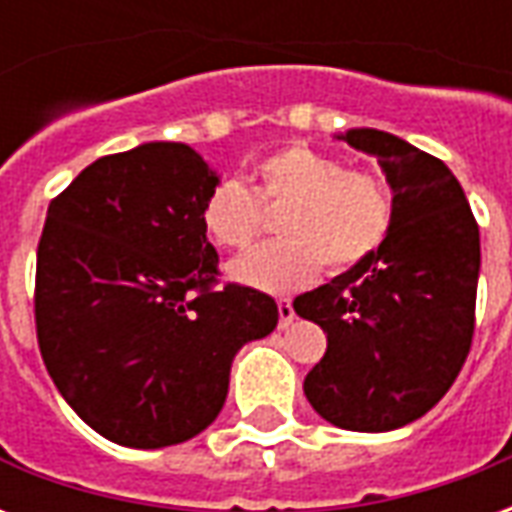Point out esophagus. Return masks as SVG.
<instances>
[{"label": "esophagus", "mask_w": 512, "mask_h": 512, "mask_svg": "<svg viewBox=\"0 0 512 512\" xmlns=\"http://www.w3.org/2000/svg\"><path fill=\"white\" fill-rule=\"evenodd\" d=\"M277 307H279V329H288L290 323H293V318H296L293 304H290V299H279Z\"/></svg>", "instance_id": "34e87169"}]
</instances>
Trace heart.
<instances>
[{"label":"heart","instance_id":"b5f03b06","mask_svg":"<svg viewBox=\"0 0 512 512\" xmlns=\"http://www.w3.org/2000/svg\"><path fill=\"white\" fill-rule=\"evenodd\" d=\"M282 206L277 230L285 238L230 263V277L252 288L288 293L321 274H334L376 255L395 219L384 183L310 145H285L255 167L246 191L235 180L216 183L202 202V227L213 244L244 252L263 230V208Z\"/></svg>","mask_w":512,"mask_h":512}]
</instances>
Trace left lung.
<instances>
[{
  "label": "left lung",
  "instance_id": "obj_1",
  "mask_svg": "<svg viewBox=\"0 0 512 512\" xmlns=\"http://www.w3.org/2000/svg\"><path fill=\"white\" fill-rule=\"evenodd\" d=\"M337 139L378 158L395 219L376 255L293 310L326 332L304 395L326 422L359 433L403 428L447 395L469 356L480 230L444 161L376 128Z\"/></svg>",
  "mask_w": 512,
  "mask_h": 512
}]
</instances>
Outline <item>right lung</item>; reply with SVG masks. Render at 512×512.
Instances as JSON below:
<instances>
[{"label":"right lung","mask_w":512,"mask_h":512,"mask_svg":"<svg viewBox=\"0 0 512 512\" xmlns=\"http://www.w3.org/2000/svg\"><path fill=\"white\" fill-rule=\"evenodd\" d=\"M219 183L183 142L82 169L46 213L35 274L40 356L68 406L104 439L158 450L219 417L235 354L277 329V301L216 290L200 211Z\"/></svg>","instance_id":"1"}]
</instances>
